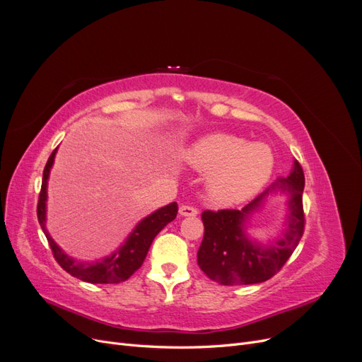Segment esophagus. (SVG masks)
<instances>
[{"label":"esophagus","mask_w":362,"mask_h":362,"mask_svg":"<svg viewBox=\"0 0 362 362\" xmlns=\"http://www.w3.org/2000/svg\"><path fill=\"white\" fill-rule=\"evenodd\" d=\"M180 214L184 216V217H194L196 214H198V210H196L194 206H190V205H181L180 206Z\"/></svg>","instance_id":"esophagus-1"}]
</instances>
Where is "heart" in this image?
Returning a JSON list of instances; mask_svg holds the SVG:
<instances>
[{"mask_svg": "<svg viewBox=\"0 0 362 362\" xmlns=\"http://www.w3.org/2000/svg\"><path fill=\"white\" fill-rule=\"evenodd\" d=\"M198 172H208L206 190L218 205L245 202L264 187L275 169V156L266 144H246L242 137L211 134L185 154Z\"/></svg>", "mask_w": 362, "mask_h": 362, "instance_id": "b5f03b06", "label": "heart"}]
</instances>
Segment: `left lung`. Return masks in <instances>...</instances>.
<instances>
[{
	"instance_id": "left-lung-1",
	"label": "left lung",
	"mask_w": 362,
	"mask_h": 362,
	"mask_svg": "<svg viewBox=\"0 0 362 362\" xmlns=\"http://www.w3.org/2000/svg\"><path fill=\"white\" fill-rule=\"evenodd\" d=\"M305 177L299 161L294 160L293 170L287 178H278L270 187L249 202L242 210H218L202 213L204 240L198 250V264L205 275L222 286L259 284L270 279L282 269L303 234L302 193ZM276 188L291 192V228L289 234L266 251L252 245L244 237L241 225L245 216L262 203L269 192Z\"/></svg>"
}]
</instances>
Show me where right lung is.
<instances>
[{"label": "right lung", "instance_id": "right-lung-1", "mask_svg": "<svg viewBox=\"0 0 362 362\" xmlns=\"http://www.w3.org/2000/svg\"><path fill=\"white\" fill-rule=\"evenodd\" d=\"M57 148L52 151L51 157L47 161V166L43 169V180L42 189L37 202V221L43 234H45L54 258L60 264L63 270H66L74 278L90 284H119L127 281L136 270H139L144 264V261L148 255V250L152 245V240L166 226L172 222L178 213V204L172 202L164 205L154 213H151L145 218L136 225V228L127 237L125 242L117 247L112 255L104 257L101 261H96L95 264L89 262H76L64 250L54 242V238L48 233L47 228V185L49 178V170L52 168L54 157H56Z\"/></svg>", "mask_w": 362, "mask_h": 362}]
</instances>
